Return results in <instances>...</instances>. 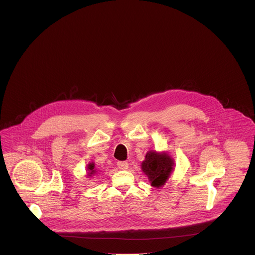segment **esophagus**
Returning <instances> with one entry per match:
<instances>
[{"mask_svg": "<svg viewBox=\"0 0 255 255\" xmlns=\"http://www.w3.org/2000/svg\"><path fill=\"white\" fill-rule=\"evenodd\" d=\"M117 165L120 170H127L128 168V163L125 162V161H120V162H118Z\"/></svg>", "mask_w": 255, "mask_h": 255, "instance_id": "1", "label": "esophagus"}]
</instances>
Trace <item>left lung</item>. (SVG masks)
I'll return each mask as SVG.
<instances>
[{"label": "left lung", "instance_id": "1", "mask_svg": "<svg viewBox=\"0 0 255 255\" xmlns=\"http://www.w3.org/2000/svg\"><path fill=\"white\" fill-rule=\"evenodd\" d=\"M175 167V161L172 156L166 152H157L149 150L144 161L141 163V170L148 178L153 187H162L168 182Z\"/></svg>", "mask_w": 255, "mask_h": 255}]
</instances>
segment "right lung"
I'll return each mask as SVG.
<instances>
[{
	"instance_id": "right-lung-1",
	"label": "right lung",
	"mask_w": 255,
	"mask_h": 255,
	"mask_svg": "<svg viewBox=\"0 0 255 255\" xmlns=\"http://www.w3.org/2000/svg\"><path fill=\"white\" fill-rule=\"evenodd\" d=\"M86 171H87V178H91L92 176H94V175L97 173V171H96V169H95V165H94L93 162H90V163L87 165Z\"/></svg>"
}]
</instances>
